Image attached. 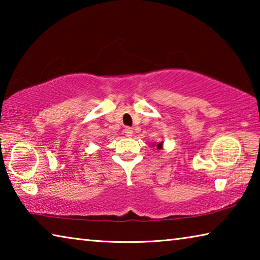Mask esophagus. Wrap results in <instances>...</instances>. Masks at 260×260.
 I'll return each mask as SVG.
<instances>
[{
    "label": "esophagus",
    "mask_w": 260,
    "mask_h": 260,
    "mask_svg": "<svg viewBox=\"0 0 260 260\" xmlns=\"http://www.w3.org/2000/svg\"><path fill=\"white\" fill-rule=\"evenodd\" d=\"M124 132H125V135L128 136V138H131V136L133 135V128H131V127H126Z\"/></svg>",
    "instance_id": "esophagus-1"
}]
</instances>
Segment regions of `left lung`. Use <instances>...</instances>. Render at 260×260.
Here are the masks:
<instances>
[{
	"label": "left lung",
	"mask_w": 260,
	"mask_h": 260,
	"mask_svg": "<svg viewBox=\"0 0 260 260\" xmlns=\"http://www.w3.org/2000/svg\"><path fill=\"white\" fill-rule=\"evenodd\" d=\"M161 146H162V143L160 142V143H158L157 144V149H161Z\"/></svg>",
	"instance_id": "left-lung-1"
}]
</instances>
